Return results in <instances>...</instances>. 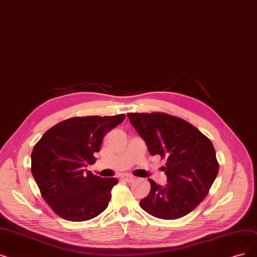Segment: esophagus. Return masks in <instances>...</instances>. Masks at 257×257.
Segmentation results:
<instances>
[{"label": "esophagus", "mask_w": 257, "mask_h": 257, "mask_svg": "<svg viewBox=\"0 0 257 257\" xmlns=\"http://www.w3.org/2000/svg\"><path fill=\"white\" fill-rule=\"evenodd\" d=\"M120 178H121V180H124L125 182H128V183H131V182H133V181L136 180V177L130 175V174H122L120 176Z\"/></svg>", "instance_id": "obj_1"}]
</instances>
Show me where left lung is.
Masks as SVG:
<instances>
[{
  "instance_id": "left-lung-1",
  "label": "left lung",
  "mask_w": 257,
  "mask_h": 257,
  "mask_svg": "<svg viewBox=\"0 0 257 257\" xmlns=\"http://www.w3.org/2000/svg\"><path fill=\"white\" fill-rule=\"evenodd\" d=\"M127 116L151 155L166 156L165 186L150 180V193L140 205L150 215L176 219L193 211L208 194L218 173L213 145L190 122L167 113Z\"/></svg>"
}]
</instances>
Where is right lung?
<instances>
[{"label":"right lung","instance_id":"1","mask_svg":"<svg viewBox=\"0 0 257 257\" xmlns=\"http://www.w3.org/2000/svg\"><path fill=\"white\" fill-rule=\"evenodd\" d=\"M113 116H77L44 133L31 153V173L45 202L70 221L91 219L108 207L115 177L103 178L84 169L93 165L95 152L110 130L125 119Z\"/></svg>","mask_w":257,"mask_h":257}]
</instances>
